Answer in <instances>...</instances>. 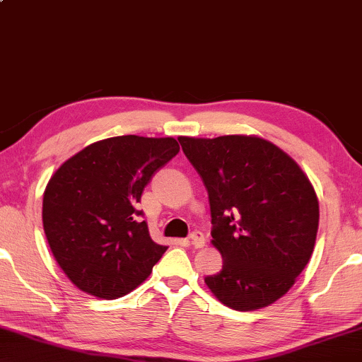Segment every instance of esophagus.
Wrapping results in <instances>:
<instances>
[{
  "label": "esophagus",
  "instance_id": "34e87169",
  "mask_svg": "<svg viewBox=\"0 0 362 362\" xmlns=\"http://www.w3.org/2000/svg\"><path fill=\"white\" fill-rule=\"evenodd\" d=\"M189 241H191V244L196 249H200L205 246V238L200 231H192L191 235H189Z\"/></svg>",
  "mask_w": 362,
  "mask_h": 362
}]
</instances>
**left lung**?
Wrapping results in <instances>:
<instances>
[{
	"label": "left lung",
	"mask_w": 362,
	"mask_h": 362,
	"mask_svg": "<svg viewBox=\"0 0 362 362\" xmlns=\"http://www.w3.org/2000/svg\"><path fill=\"white\" fill-rule=\"evenodd\" d=\"M177 141L207 189L212 244L223 257L218 274L205 276L209 290L236 310L275 303L314 251L319 200L308 176L260 137Z\"/></svg>",
	"instance_id": "obj_1"
}]
</instances>
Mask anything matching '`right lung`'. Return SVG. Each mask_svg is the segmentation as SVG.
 Returning a JSON list of instances; mask_svg holds the SVG:
<instances>
[{
  "instance_id": "obj_1",
  "label": "right lung",
  "mask_w": 362,
  "mask_h": 362,
  "mask_svg": "<svg viewBox=\"0 0 362 362\" xmlns=\"http://www.w3.org/2000/svg\"><path fill=\"white\" fill-rule=\"evenodd\" d=\"M177 152L173 137H110L81 150L48 181L43 230L58 265L79 290L121 298L162 259L168 247L152 241L137 202Z\"/></svg>"
}]
</instances>
